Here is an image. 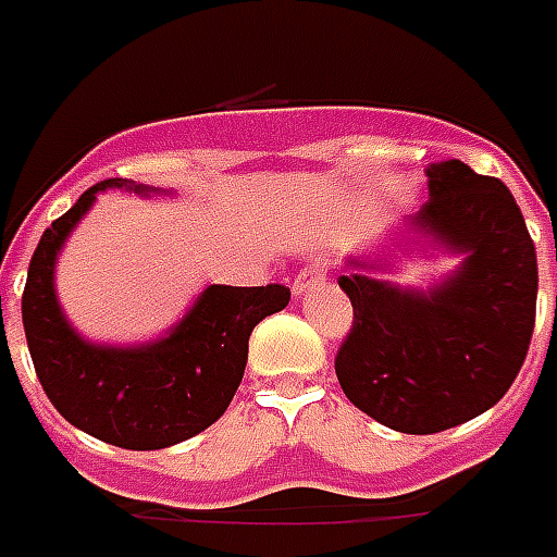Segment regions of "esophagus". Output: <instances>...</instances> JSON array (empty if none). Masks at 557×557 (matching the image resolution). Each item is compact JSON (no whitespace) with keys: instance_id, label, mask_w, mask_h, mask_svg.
I'll return each instance as SVG.
<instances>
[{"instance_id":"34e87169","label":"esophagus","mask_w":557,"mask_h":557,"mask_svg":"<svg viewBox=\"0 0 557 557\" xmlns=\"http://www.w3.org/2000/svg\"><path fill=\"white\" fill-rule=\"evenodd\" d=\"M325 275H329V258H313V261H308L294 278V296L308 294L311 287L325 282Z\"/></svg>"}]
</instances>
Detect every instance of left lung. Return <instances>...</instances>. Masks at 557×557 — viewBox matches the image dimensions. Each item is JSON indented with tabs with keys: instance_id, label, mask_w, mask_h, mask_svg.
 Returning a JSON list of instances; mask_svg holds the SVG:
<instances>
[{
	"instance_id": "obj_1",
	"label": "left lung",
	"mask_w": 557,
	"mask_h": 557,
	"mask_svg": "<svg viewBox=\"0 0 557 557\" xmlns=\"http://www.w3.org/2000/svg\"><path fill=\"white\" fill-rule=\"evenodd\" d=\"M429 202L411 225L463 263L429 294L399 290L349 261L337 278L352 329L334 373L346 399L387 429L446 432L499 403L534 332L537 255L511 190L461 161L425 170Z\"/></svg>"
}]
</instances>
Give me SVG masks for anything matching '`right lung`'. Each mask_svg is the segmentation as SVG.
I'll list each match as a JSON object with an SVG mask.
<instances>
[{"mask_svg": "<svg viewBox=\"0 0 557 557\" xmlns=\"http://www.w3.org/2000/svg\"><path fill=\"white\" fill-rule=\"evenodd\" d=\"M104 187L152 194L144 184L104 178L46 228L25 278V341L49 403L66 422L120 449H164L223 417L244 379L249 334L290 302V287L211 284L161 341L123 349L82 341L61 313L52 273L64 240Z\"/></svg>", "mask_w": 557, "mask_h": 557, "instance_id": "1", "label": "right lung"}]
</instances>
